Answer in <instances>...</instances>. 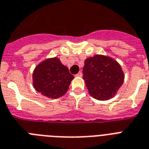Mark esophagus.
Listing matches in <instances>:
<instances>
[{"instance_id":"1","label":"esophagus","mask_w":149,"mask_h":149,"mask_svg":"<svg viewBox=\"0 0 149 149\" xmlns=\"http://www.w3.org/2000/svg\"><path fill=\"white\" fill-rule=\"evenodd\" d=\"M82 76H83V73H82V72H81V71H79V72H78V73H77V77H81Z\"/></svg>"}]
</instances>
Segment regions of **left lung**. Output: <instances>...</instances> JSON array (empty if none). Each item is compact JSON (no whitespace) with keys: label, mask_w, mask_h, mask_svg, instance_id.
I'll list each match as a JSON object with an SVG mask.
<instances>
[{"label":"left lung","mask_w":149,"mask_h":149,"mask_svg":"<svg viewBox=\"0 0 149 149\" xmlns=\"http://www.w3.org/2000/svg\"><path fill=\"white\" fill-rule=\"evenodd\" d=\"M83 74L89 93L98 100L113 97L125 78L120 64L111 57L101 55L86 58Z\"/></svg>","instance_id":"1"}]
</instances>
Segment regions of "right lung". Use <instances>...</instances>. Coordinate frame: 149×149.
<instances>
[{"label": "right lung", "mask_w": 149, "mask_h": 149, "mask_svg": "<svg viewBox=\"0 0 149 149\" xmlns=\"http://www.w3.org/2000/svg\"><path fill=\"white\" fill-rule=\"evenodd\" d=\"M36 91L47 97L56 99L63 96L74 77L59 58H47L36 67L32 75Z\"/></svg>", "instance_id": "add662e5"}]
</instances>
